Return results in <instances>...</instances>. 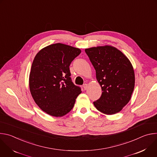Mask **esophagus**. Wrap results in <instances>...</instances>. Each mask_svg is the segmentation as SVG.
Segmentation results:
<instances>
[{
    "label": "esophagus",
    "mask_w": 157,
    "mask_h": 157,
    "mask_svg": "<svg viewBox=\"0 0 157 157\" xmlns=\"http://www.w3.org/2000/svg\"><path fill=\"white\" fill-rule=\"evenodd\" d=\"M83 87H84V90H86V89H87V87H88V84H84L83 85Z\"/></svg>",
    "instance_id": "obj_1"
}]
</instances>
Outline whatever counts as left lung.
<instances>
[{"instance_id":"8db88e82","label":"left lung","mask_w":157,"mask_h":157,"mask_svg":"<svg viewBox=\"0 0 157 157\" xmlns=\"http://www.w3.org/2000/svg\"><path fill=\"white\" fill-rule=\"evenodd\" d=\"M96 70L102 89L101 98L94 102L96 108L106 115L119 113L131 99L135 86V73L128 58L110 45L85 49Z\"/></svg>"}]
</instances>
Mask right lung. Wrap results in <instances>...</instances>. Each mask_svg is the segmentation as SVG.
I'll return each instance as SVG.
<instances>
[{
    "label": "right lung",
    "instance_id": "obj_1",
    "mask_svg": "<svg viewBox=\"0 0 157 157\" xmlns=\"http://www.w3.org/2000/svg\"><path fill=\"white\" fill-rule=\"evenodd\" d=\"M81 52L79 48L58 43L42 48L36 55L29 87L34 101L47 114L62 117L74 107L81 90L71 81L69 66Z\"/></svg>",
    "mask_w": 157,
    "mask_h": 157
}]
</instances>
